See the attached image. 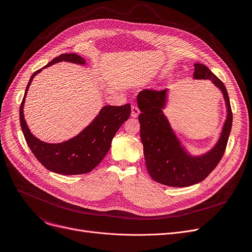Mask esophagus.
<instances>
[{
  "label": "esophagus",
  "instance_id": "esophagus-1",
  "mask_svg": "<svg viewBox=\"0 0 252 252\" xmlns=\"http://www.w3.org/2000/svg\"><path fill=\"white\" fill-rule=\"evenodd\" d=\"M138 115H139L138 107H137L136 105L132 104V105H131V117H132V118H136Z\"/></svg>",
  "mask_w": 252,
  "mask_h": 252
}]
</instances>
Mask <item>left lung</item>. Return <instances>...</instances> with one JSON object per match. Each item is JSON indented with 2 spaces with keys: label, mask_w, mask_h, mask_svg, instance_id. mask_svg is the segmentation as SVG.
Here are the masks:
<instances>
[{
  "label": "left lung",
  "mask_w": 252,
  "mask_h": 252,
  "mask_svg": "<svg viewBox=\"0 0 252 252\" xmlns=\"http://www.w3.org/2000/svg\"><path fill=\"white\" fill-rule=\"evenodd\" d=\"M193 78L210 80L222 92L227 107L226 121L218 143L200 157H191L185 151L162 113L167 89H146L137 94V105L141 112L138 116L140 138L147 168L154 181L164 186L185 188L202 182L223 157L231 130L232 112L223 83L202 63H194Z\"/></svg>",
  "instance_id": "1"
}]
</instances>
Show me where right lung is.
<instances>
[{
	"instance_id": "1",
	"label": "right lung",
	"mask_w": 252,
	"mask_h": 252,
	"mask_svg": "<svg viewBox=\"0 0 252 252\" xmlns=\"http://www.w3.org/2000/svg\"><path fill=\"white\" fill-rule=\"evenodd\" d=\"M85 64L86 61L77 54H63L51 61L43 68L59 62ZM35 70L26 88L20 106L21 127L33 156L49 170L64 175L84 174L92 171L111 149L112 140L121 126L129 118L130 104L121 106L105 105L96 118L77 136L61 143L40 140L30 131L24 119V102L33 77L43 69Z\"/></svg>"
}]
</instances>
